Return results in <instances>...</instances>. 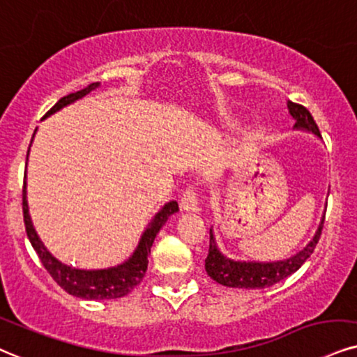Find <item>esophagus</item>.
Segmentation results:
<instances>
[{"mask_svg": "<svg viewBox=\"0 0 357 357\" xmlns=\"http://www.w3.org/2000/svg\"><path fill=\"white\" fill-rule=\"evenodd\" d=\"M180 208L185 210V212H197V210H199V199H197V190L193 185L187 187L185 192L182 193Z\"/></svg>", "mask_w": 357, "mask_h": 357, "instance_id": "1", "label": "esophagus"}]
</instances>
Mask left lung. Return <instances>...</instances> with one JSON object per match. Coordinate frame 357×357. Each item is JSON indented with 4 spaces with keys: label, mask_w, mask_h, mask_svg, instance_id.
I'll return each instance as SVG.
<instances>
[{
    "label": "left lung",
    "mask_w": 357,
    "mask_h": 357,
    "mask_svg": "<svg viewBox=\"0 0 357 357\" xmlns=\"http://www.w3.org/2000/svg\"><path fill=\"white\" fill-rule=\"evenodd\" d=\"M288 105L289 116L294 119V127L296 130L313 132L316 137L321 139L319 129L316 126L313 116L306 107L300 104H294L291 100L286 102ZM324 217L316 230L313 240L307 243L301 252L293 257L278 261H240V259H231L220 252L217 240H215L213 230L210 228V248L208 257L205 259V270L208 276L217 283L228 286V288H245V289H263L280 283L281 280L288 278L294 271L301 268L303 263L311 257L318 245L321 230H323Z\"/></svg>",
    "instance_id": "left-lung-1"
}]
</instances>
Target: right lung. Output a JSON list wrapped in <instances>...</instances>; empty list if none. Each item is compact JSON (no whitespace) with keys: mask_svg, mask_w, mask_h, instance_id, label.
<instances>
[{"mask_svg":"<svg viewBox=\"0 0 357 357\" xmlns=\"http://www.w3.org/2000/svg\"><path fill=\"white\" fill-rule=\"evenodd\" d=\"M98 87H99V82H92V84L84 87V89L73 92V94L69 96H64L63 99H59L54 105H52L51 111L44 117H50L54 112L66 107V105L82 99L84 96L89 94L91 91L98 89ZM34 134H36V130H34ZM31 142H33V140H31ZM28 155H29V151H28ZM28 155H26V162H28ZM175 212H178V204L175 200H172L169 204L162 206V208L155 213V217L152 218V222L149 223L147 228L144 230L135 252L132 253L129 259H126L124 263H121V265L117 266L104 268V270H81V268L64 265V263H61L56 257H52L50 250L44 246L41 238L38 236V233L34 230L33 222H31V217H29L28 199H26V180H24L23 215H24L26 233H28L31 245H33V248L36 250L39 259H41V263L47 270V273L52 276V280H54L56 283L63 289H66L69 294L82 298V300H117V298H122L126 296V294H129L130 289L134 288V286H137L145 276V271H147V265H149V255H151V248L153 245V240H155L157 233L160 231V228L165 225V222L169 220L170 215H174Z\"/></svg>","mask_w":357,"mask_h":357,"instance_id":"obj_1","label":"right lung"}]
</instances>
